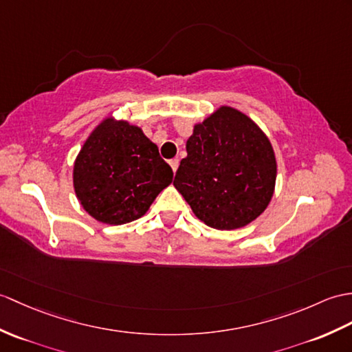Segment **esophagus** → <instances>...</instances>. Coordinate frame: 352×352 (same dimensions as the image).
<instances>
[{
    "instance_id": "34e87169",
    "label": "esophagus",
    "mask_w": 352,
    "mask_h": 352,
    "mask_svg": "<svg viewBox=\"0 0 352 352\" xmlns=\"http://www.w3.org/2000/svg\"><path fill=\"white\" fill-rule=\"evenodd\" d=\"M169 165H170V168H173L174 173H177V168L179 165V162H178V159H173V160H169Z\"/></svg>"
}]
</instances>
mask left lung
I'll list each match as a JSON object with an SVG mask.
<instances>
[{
  "label": "left lung",
  "instance_id": "8db88e82",
  "mask_svg": "<svg viewBox=\"0 0 352 352\" xmlns=\"http://www.w3.org/2000/svg\"><path fill=\"white\" fill-rule=\"evenodd\" d=\"M174 186L193 214L220 231L239 230L273 198L277 163L261 127L232 106H219L193 126Z\"/></svg>",
  "mask_w": 352,
  "mask_h": 352
}]
</instances>
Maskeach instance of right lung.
<instances>
[{
	"instance_id": "obj_1",
	"label": "right lung",
	"mask_w": 352,
	"mask_h": 352,
	"mask_svg": "<svg viewBox=\"0 0 352 352\" xmlns=\"http://www.w3.org/2000/svg\"><path fill=\"white\" fill-rule=\"evenodd\" d=\"M173 177V169L142 129L112 116L93 129L73 163L79 204L106 225L142 217Z\"/></svg>"
}]
</instances>
